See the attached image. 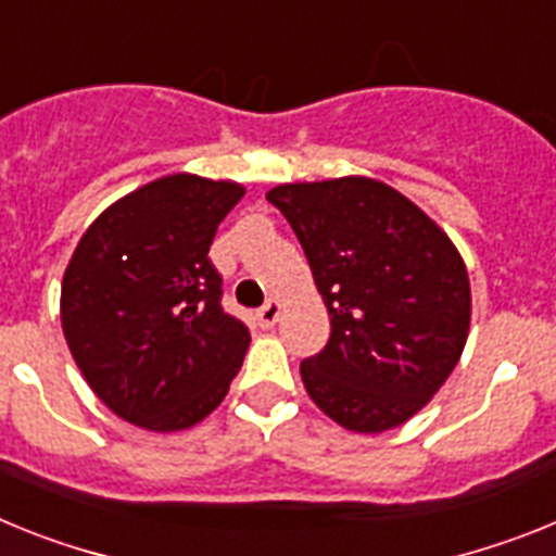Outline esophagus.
Here are the masks:
<instances>
[{
  "instance_id": "obj_1",
  "label": "esophagus",
  "mask_w": 556,
  "mask_h": 556,
  "mask_svg": "<svg viewBox=\"0 0 556 556\" xmlns=\"http://www.w3.org/2000/svg\"><path fill=\"white\" fill-rule=\"evenodd\" d=\"M279 311H282V307H279L277 299H268V302H265V305L257 311L260 327H274V325H277Z\"/></svg>"
}]
</instances>
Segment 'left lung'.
Returning <instances> with one entry per match:
<instances>
[{"mask_svg": "<svg viewBox=\"0 0 556 556\" xmlns=\"http://www.w3.org/2000/svg\"><path fill=\"white\" fill-rule=\"evenodd\" d=\"M265 198L296 231L330 313V341L299 366L307 394L346 431L397 428L462 358L465 260L417 204L375 178L279 185Z\"/></svg>", "mask_w": 556, "mask_h": 556, "instance_id": "1", "label": "left lung"}]
</instances>
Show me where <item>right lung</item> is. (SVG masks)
<instances>
[{
	"instance_id": "1",
	"label": "right lung",
	"mask_w": 556,
	"mask_h": 556,
	"mask_svg": "<svg viewBox=\"0 0 556 556\" xmlns=\"http://www.w3.org/2000/svg\"><path fill=\"white\" fill-rule=\"evenodd\" d=\"M235 181L176 173L119 198L77 243L61 325L86 383L148 431L212 414L243 366L249 327L220 307L210 245L243 198Z\"/></svg>"
}]
</instances>
